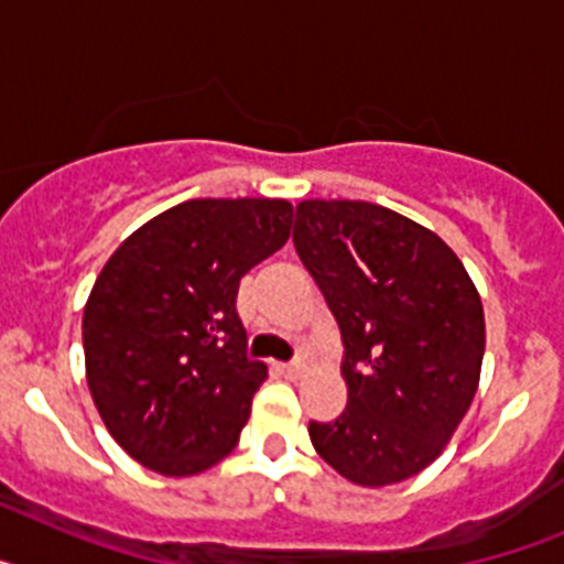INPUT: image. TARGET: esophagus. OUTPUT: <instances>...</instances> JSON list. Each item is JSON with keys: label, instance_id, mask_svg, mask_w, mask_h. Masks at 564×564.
<instances>
[{"label": "esophagus", "instance_id": "obj_1", "mask_svg": "<svg viewBox=\"0 0 564 564\" xmlns=\"http://www.w3.org/2000/svg\"><path fill=\"white\" fill-rule=\"evenodd\" d=\"M276 370L282 372L285 378H299L305 372V364L302 361H291V364H276Z\"/></svg>", "mask_w": 564, "mask_h": 564}]
</instances>
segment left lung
Segmentation results:
<instances>
[{"label": "left lung", "instance_id": "obj_1", "mask_svg": "<svg viewBox=\"0 0 564 564\" xmlns=\"http://www.w3.org/2000/svg\"><path fill=\"white\" fill-rule=\"evenodd\" d=\"M293 246L336 316L347 410L307 432L338 475L392 486L452 441L480 381L475 282L430 228L364 200L296 206Z\"/></svg>", "mask_w": 564, "mask_h": 564}]
</instances>
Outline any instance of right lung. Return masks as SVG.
I'll return each mask as SVG.
<instances>
[{
  "label": "right lung",
  "mask_w": 564,
  "mask_h": 564,
  "mask_svg": "<svg viewBox=\"0 0 564 564\" xmlns=\"http://www.w3.org/2000/svg\"><path fill=\"white\" fill-rule=\"evenodd\" d=\"M291 220L288 200H188L98 273L82 322L89 392L109 435L158 475H197L237 446L268 378L248 358L239 279L285 246Z\"/></svg>",
  "instance_id": "right-lung-1"
}]
</instances>
